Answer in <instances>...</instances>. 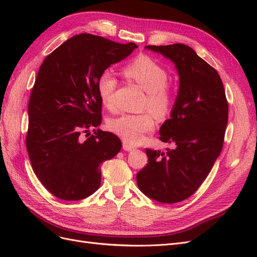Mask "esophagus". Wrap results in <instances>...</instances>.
I'll return each mask as SVG.
<instances>
[{
	"label": "esophagus",
	"instance_id": "34e87169",
	"mask_svg": "<svg viewBox=\"0 0 257 257\" xmlns=\"http://www.w3.org/2000/svg\"><path fill=\"white\" fill-rule=\"evenodd\" d=\"M123 149L125 150V151H132V150L135 149V147L127 144V143H125V142H123Z\"/></svg>",
	"mask_w": 257,
	"mask_h": 257
}]
</instances>
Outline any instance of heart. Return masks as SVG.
<instances>
[{"mask_svg": "<svg viewBox=\"0 0 257 257\" xmlns=\"http://www.w3.org/2000/svg\"><path fill=\"white\" fill-rule=\"evenodd\" d=\"M124 74L142 85L147 92V98L143 104L144 109H150L160 118L169 113L174 104V96L167 85L168 73L164 67L149 57L141 56L124 67ZM116 88L118 80L110 71H106L99 76L98 94L104 106L110 110H114L116 107ZM108 126L125 143L138 145L144 141L146 134L154 128L155 119L150 111L138 114L124 113L111 119Z\"/></svg>", "mask_w": 257, "mask_h": 257, "instance_id": "heart-1", "label": "heart"}]
</instances>
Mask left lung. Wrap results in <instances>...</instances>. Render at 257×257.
<instances>
[{
	"instance_id": "left-lung-1",
	"label": "left lung",
	"mask_w": 257,
	"mask_h": 257,
	"mask_svg": "<svg viewBox=\"0 0 257 257\" xmlns=\"http://www.w3.org/2000/svg\"><path fill=\"white\" fill-rule=\"evenodd\" d=\"M175 64L179 91L160 128L163 143L174 149H146L148 164L136 176L145 195L164 204L179 203L196 192L211 170L224 143L228 104L215 69L183 44L146 46Z\"/></svg>"
}]
</instances>
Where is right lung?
<instances>
[{
  "label": "right lung",
  "mask_w": 257,
  "mask_h": 257,
  "mask_svg": "<svg viewBox=\"0 0 257 257\" xmlns=\"http://www.w3.org/2000/svg\"><path fill=\"white\" fill-rule=\"evenodd\" d=\"M137 48L102 36H73L45 58L29 100L27 149L38 180L52 195L79 200L100 185V164L114 158L121 141L102 123L99 76ZM95 134L82 142L81 133Z\"/></svg>",
  "instance_id": "1"
}]
</instances>
